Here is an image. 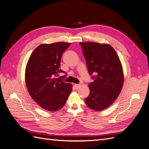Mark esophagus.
Returning <instances> with one entry per match:
<instances>
[{
	"label": "esophagus",
	"mask_w": 149,
	"mask_h": 149,
	"mask_svg": "<svg viewBox=\"0 0 149 149\" xmlns=\"http://www.w3.org/2000/svg\"><path fill=\"white\" fill-rule=\"evenodd\" d=\"M80 86H81V84H74V87H75L76 89H78Z\"/></svg>",
	"instance_id": "obj_1"
}]
</instances>
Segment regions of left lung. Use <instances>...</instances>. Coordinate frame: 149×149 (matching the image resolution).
Segmentation results:
<instances>
[{"label": "left lung", "mask_w": 149, "mask_h": 149, "mask_svg": "<svg viewBox=\"0 0 149 149\" xmlns=\"http://www.w3.org/2000/svg\"><path fill=\"white\" fill-rule=\"evenodd\" d=\"M89 74L90 93L85 102L91 109L100 111L113 103L124 83L123 70L114 49L108 44L81 42Z\"/></svg>", "instance_id": "8db88e82"}]
</instances>
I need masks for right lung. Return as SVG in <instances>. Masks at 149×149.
I'll return each instance as SVG.
<instances>
[{
    "label": "right lung",
    "mask_w": 149,
    "mask_h": 149,
    "mask_svg": "<svg viewBox=\"0 0 149 149\" xmlns=\"http://www.w3.org/2000/svg\"><path fill=\"white\" fill-rule=\"evenodd\" d=\"M71 43L57 42L42 44L35 49L29 58L25 70V83L31 98L47 111L54 112L65 104L72 91V84L57 78L61 58Z\"/></svg>",
    "instance_id": "add662e5"
}]
</instances>
